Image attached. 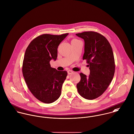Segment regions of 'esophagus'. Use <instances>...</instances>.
<instances>
[{"instance_id": "obj_1", "label": "esophagus", "mask_w": 134, "mask_h": 134, "mask_svg": "<svg viewBox=\"0 0 134 134\" xmlns=\"http://www.w3.org/2000/svg\"><path fill=\"white\" fill-rule=\"evenodd\" d=\"M67 72H68V74L69 75H70V74H71L72 73H73V71H71V70H68V71H67Z\"/></svg>"}]
</instances>
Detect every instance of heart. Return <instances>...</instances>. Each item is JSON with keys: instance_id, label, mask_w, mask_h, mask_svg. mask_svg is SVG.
<instances>
[{"instance_id": "obj_1", "label": "heart", "mask_w": 134, "mask_h": 134, "mask_svg": "<svg viewBox=\"0 0 134 134\" xmlns=\"http://www.w3.org/2000/svg\"><path fill=\"white\" fill-rule=\"evenodd\" d=\"M73 40H76V39H73Z\"/></svg>"}]
</instances>
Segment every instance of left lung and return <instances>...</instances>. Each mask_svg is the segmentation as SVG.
<instances>
[{
    "mask_svg": "<svg viewBox=\"0 0 134 134\" xmlns=\"http://www.w3.org/2000/svg\"><path fill=\"white\" fill-rule=\"evenodd\" d=\"M84 40L85 59L90 70L88 77L80 73V81L77 84L78 92L85 99L92 100L101 96L112 80L115 62L112 48L107 39L93 31L76 34Z\"/></svg>",
    "mask_w": 134,
    "mask_h": 134,
    "instance_id": "obj_1",
    "label": "left lung"
}]
</instances>
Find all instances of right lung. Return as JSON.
<instances>
[{"instance_id":"add662e5","label":"right lung","mask_w":134,"mask_h":134,"mask_svg":"<svg viewBox=\"0 0 134 134\" xmlns=\"http://www.w3.org/2000/svg\"><path fill=\"white\" fill-rule=\"evenodd\" d=\"M68 34L41 35L31 41L26 50L23 75L30 92L42 103H53L61 94L67 72L51 67L50 62L56 59L58 47Z\"/></svg>"}]
</instances>
